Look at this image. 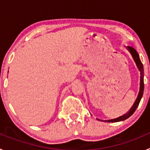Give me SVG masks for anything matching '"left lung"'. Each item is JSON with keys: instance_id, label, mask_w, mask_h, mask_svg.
<instances>
[{"instance_id": "1", "label": "left lung", "mask_w": 150, "mask_h": 150, "mask_svg": "<svg viewBox=\"0 0 150 150\" xmlns=\"http://www.w3.org/2000/svg\"><path fill=\"white\" fill-rule=\"evenodd\" d=\"M128 50L130 52V53L132 54V57H133L134 61L136 63V65H137V68L140 71V91H139L138 95H137V98L135 100V102L134 103L133 106L131 107V109L129 110V111L125 113V114L122 115V116L116 118V119H113V120H105V122H120L123 121V120H127L128 118H129L130 116L133 114L134 112H135L137 107H138L139 104H140V101L141 100L143 97V94H144V66H143V64L141 62L140 59V57H139L138 53L135 50V49H134L132 46H128ZM98 120V119H97Z\"/></svg>"}]
</instances>
